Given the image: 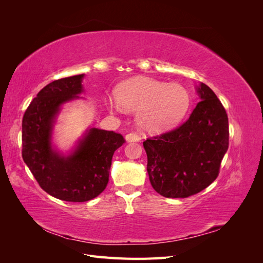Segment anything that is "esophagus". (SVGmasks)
I'll use <instances>...</instances> for the list:
<instances>
[{
	"label": "esophagus",
	"instance_id": "1",
	"mask_svg": "<svg viewBox=\"0 0 263 263\" xmlns=\"http://www.w3.org/2000/svg\"><path fill=\"white\" fill-rule=\"evenodd\" d=\"M126 140L127 141H139L140 136L137 133H129L126 135Z\"/></svg>",
	"mask_w": 263,
	"mask_h": 263
}]
</instances>
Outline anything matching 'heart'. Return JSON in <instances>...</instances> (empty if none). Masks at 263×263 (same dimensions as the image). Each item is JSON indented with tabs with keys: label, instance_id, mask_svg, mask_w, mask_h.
<instances>
[{
	"label": "heart",
	"instance_id": "b5f03b06",
	"mask_svg": "<svg viewBox=\"0 0 263 263\" xmlns=\"http://www.w3.org/2000/svg\"><path fill=\"white\" fill-rule=\"evenodd\" d=\"M117 102L110 106L136 110L140 126L150 133L172 128L187 113L191 97L184 86L166 84L149 78H135L118 87Z\"/></svg>",
	"mask_w": 263,
	"mask_h": 263
}]
</instances>
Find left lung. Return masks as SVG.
<instances>
[{
	"label": "left lung",
	"mask_w": 263,
	"mask_h": 263,
	"mask_svg": "<svg viewBox=\"0 0 263 263\" xmlns=\"http://www.w3.org/2000/svg\"><path fill=\"white\" fill-rule=\"evenodd\" d=\"M197 92L201 101L184 123L144 141L150 183L164 197L185 198L212 184L228 149L224 106L206 84Z\"/></svg>",
	"instance_id": "obj_1"
}]
</instances>
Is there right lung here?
Segmentation results:
<instances>
[{
  "mask_svg": "<svg viewBox=\"0 0 263 263\" xmlns=\"http://www.w3.org/2000/svg\"><path fill=\"white\" fill-rule=\"evenodd\" d=\"M83 74L47 84L27 107L22 122V157L45 192L67 202H86L108 183L112 158L125 138L115 132L92 128L74 153L65 158L51 149L53 118L60 105L82 92Z\"/></svg>",
  "mask_w": 263,
  "mask_h": 263,
  "instance_id": "add662e5",
  "label": "right lung"
}]
</instances>
